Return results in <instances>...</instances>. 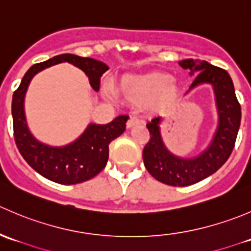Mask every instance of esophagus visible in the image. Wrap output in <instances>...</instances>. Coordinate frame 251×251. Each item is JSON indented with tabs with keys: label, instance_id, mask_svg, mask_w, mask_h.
I'll list each match as a JSON object with an SVG mask.
<instances>
[{
	"label": "esophagus",
	"instance_id": "obj_1",
	"mask_svg": "<svg viewBox=\"0 0 251 251\" xmlns=\"http://www.w3.org/2000/svg\"><path fill=\"white\" fill-rule=\"evenodd\" d=\"M140 124H141V121L138 120L137 118H135V116H133V118L128 119V121H127V128H132V127H135V126L140 125Z\"/></svg>",
	"mask_w": 251,
	"mask_h": 251
}]
</instances>
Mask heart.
Here are the masks:
<instances>
[{"instance_id":"obj_1","label":"heart","mask_w":251,"mask_h":251,"mask_svg":"<svg viewBox=\"0 0 251 251\" xmlns=\"http://www.w3.org/2000/svg\"><path fill=\"white\" fill-rule=\"evenodd\" d=\"M115 92L133 104H147L151 110L161 111L178 98L181 88L168 74L148 73L123 77Z\"/></svg>"}]
</instances>
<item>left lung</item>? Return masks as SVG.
<instances>
[{
  "instance_id": "left-lung-1",
  "label": "left lung",
  "mask_w": 251,
  "mask_h": 251,
  "mask_svg": "<svg viewBox=\"0 0 251 251\" xmlns=\"http://www.w3.org/2000/svg\"><path fill=\"white\" fill-rule=\"evenodd\" d=\"M189 75L197 74L189 91L203 83L212 86L217 109V127L206 148L198 155L182 158L166 148L161 136L163 118L147 124L151 140L143 149L144 166L155 179L169 186H191L215 174L231 155L240 126V104L235 97L233 81L226 70L205 60L184 59L178 63Z\"/></svg>"
}]
</instances>
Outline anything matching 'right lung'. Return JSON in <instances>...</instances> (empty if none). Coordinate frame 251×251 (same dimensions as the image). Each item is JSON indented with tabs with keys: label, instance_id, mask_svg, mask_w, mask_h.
Here are the masks:
<instances>
[{
	"label": "right lung",
	"instance_id": "1",
	"mask_svg": "<svg viewBox=\"0 0 251 251\" xmlns=\"http://www.w3.org/2000/svg\"><path fill=\"white\" fill-rule=\"evenodd\" d=\"M70 63L82 70L95 91L100 90V77L109 69L105 63L75 54H59L46 62L35 64L25 73L12 100L14 140L20 154L41 176L60 184H76L91 179L107 165L109 143L126 128L127 115H119L105 125L88 124L74 142L55 147L42 143L30 131L25 116L24 100L31 78L46 68L59 63Z\"/></svg>",
	"mask_w": 251,
	"mask_h": 251
}]
</instances>
